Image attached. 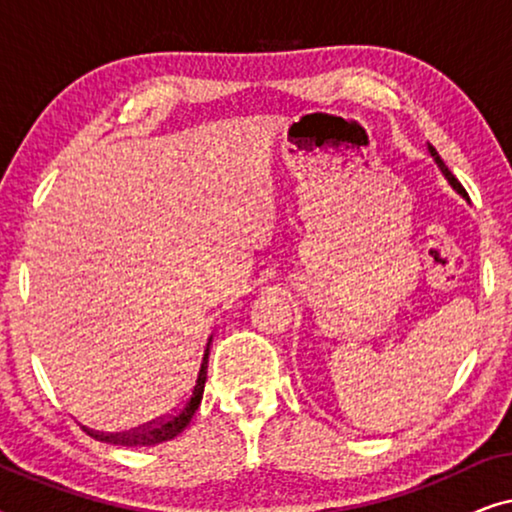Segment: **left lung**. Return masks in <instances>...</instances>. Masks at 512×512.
Instances as JSON below:
<instances>
[{
    "instance_id": "8db88e82",
    "label": "left lung",
    "mask_w": 512,
    "mask_h": 512,
    "mask_svg": "<svg viewBox=\"0 0 512 512\" xmlns=\"http://www.w3.org/2000/svg\"><path fill=\"white\" fill-rule=\"evenodd\" d=\"M429 151H431V156H433V160H436V163H438V167H440V172H443V174H445V177H447V181H450V184H452V188H454V191H457L459 195H464V198H466V191H464V186H461V184H459V181H457V179H454V174H452L450 170H447V165L443 163V158H440V156H438V151H436V149H433V146H429Z\"/></svg>"
}]
</instances>
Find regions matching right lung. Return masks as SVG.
I'll list each match as a JSON object with an SVG mask.
<instances>
[{"instance_id": "obj_1", "label": "right lung", "mask_w": 512, "mask_h": 512, "mask_svg": "<svg viewBox=\"0 0 512 512\" xmlns=\"http://www.w3.org/2000/svg\"><path fill=\"white\" fill-rule=\"evenodd\" d=\"M209 345H212V335H209L205 354H202V361L198 368V375H195V380L191 384V389H188L186 398L172 412H167L165 417L151 419V422L139 426V429H130L123 433L90 431V429H86V426H83V431H86L88 436H93L95 440H100V443L125 445V447H149V445L165 443V440H172L174 436H179V433L188 426V422H191V417L195 415V410H198V405L202 401V391H205V380H207Z\"/></svg>"}]
</instances>
